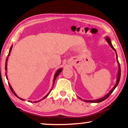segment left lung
I'll return each instance as SVG.
<instances>
[{"label": "left lung", "instance_id": "1", "mask_svg": "<svg viewBox=\"0 0 128 128\" xmlns=\"http://www.w3.org/2000/svg\"><path fill=\"white\" fill-rule=\"evenodd\" d=\"M105 40L109 44V45L110 46V47H111V48L113 49V50L115 51L116 52V61H117V62H118V74H117V79H116V84L115 86H114V87L112 88V90H110V91L106 95H105L104 96L102 97V98H100V99H97V100H84L83 101H85V102H94V103H98V102H101L104 101V100H106L108 98L109 96H110V95L112 93V92L114 91V90L115 89L116 87L118 86V85L119 84V82L120 81V62H119L118 61V56H117V53H116V50L115 48H114V47H113V46H112V44L111 43V41H110V37L108 36H106L105 37ZM80 99H82L81 98H80Z\"/></svg>", "mask_w": 128, "mask_h": 128}]
</instances>
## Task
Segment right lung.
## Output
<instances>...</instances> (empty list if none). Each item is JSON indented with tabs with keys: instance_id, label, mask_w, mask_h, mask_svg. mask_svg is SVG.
I'll use <instances>...</instances> for the list:
<instances>
[{
	"instance_id": "1",
	"label": "right lung",
	"mask_w": 128,
	"mask_h": 128,
	"mask_svg": "<svg viewBox=\"0 0 128 128\" xmlns=\"http://www.w3.org/2000/svg\"><path fill=\"white\" fill-rule=\"evenodd\" d=\"M12 47H13V46H11V47H10V50H9V52H8V57H7V58H6V62H5V70H6V72H5V74H6V78H7V80H8V76H7V66H8V56H10V52H11V51H12ZM62 68H59L58 70H57V71H56V72L55 73V75H54V79H53V81H52V88H53V86H54V82H55V81H56V78L57 77V76H58V75L60 74L61 73V71H62ZM8 86H9V87H10V90H11V91H12V92L13 93V94H14L15 96H17L18 97V98H19L20 100H22V101H24L25 100H24V99H22V98H20V97H18V95H17V94L16 93H15V92L14 91V90H13V88H12V86H10V83L8 82ZM52 90H50V92H49L45 96H44L43 98H42V99H41V100H38V101H34L33 102H34V103H36V102H40V101H42V100H44V99H45L46 98H47V96H48V95L50 94V93L51 92V91H52ZM28 102H32V101H28Z\"/></svg>"
}]
</instances>
